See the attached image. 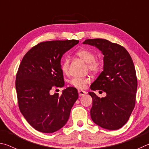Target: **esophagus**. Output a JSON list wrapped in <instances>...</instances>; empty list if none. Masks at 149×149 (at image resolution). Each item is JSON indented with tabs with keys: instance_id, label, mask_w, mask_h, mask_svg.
<instances>
[{
	"instance_id": "34e87169",
	"label": "esophagus",
	"mask_w": 149,
	"mask_h": 149,
	"mask_svg": "<svg viewBox=\"0 0 149 149\" xmlns=\"http://www.w3.org/2000/svg\"><path fill=\"white\" fill-rule=\"evenodd\" d=\"M86 92H85V91H83V90H79V95L80 97H81V96L84 95L85 94H86Z\"/></svg>"
}]
</instances>
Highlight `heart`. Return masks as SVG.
<instances>
[{"instance_id":"obj_1","label":"heart","mask_w":149,"mask_h":149,"mask_svg":"<svg viewBox=\"0 0 149 149\" xmlns=\"http://www.w3.org/2000/svg\"><path fill=\"white\" fill-rule=\"evenodd\" d=\"M75 56L87 63V67L93 74H97L101 70L102 65L100 59H95V53L91 49L86 48H81L75 52ZM70 67V59L69 57H65L61 63L62 71L65 74L69 72ZM91 82L90 77H74L70 80V84L79 89H84L88 84Z\"/></svg>"}]
</instances>
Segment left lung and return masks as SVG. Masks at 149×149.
Segmentation results:
<instances>
[{"mask_svg":"<svg viewBox=\"0 0 149 149\" xmlns=\"http://www.w3.org/2000/svg\"><path fill=\"white\" fill-rule=\"evenodd\" d=\"M83 44L95 46L104 56L103 70L90 88L103 90L107 95L100 98L88 93L93 100L91 118L103 128L118 130L128 120L135 107L137 80L134 62L126 48L105 39H87Z\"/></svg>","mask_w":149,"mask_h":149,"instance_id":"left-lung-1","label":"left lung"}]
</instances>
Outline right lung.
Returning a JSON list of instances; mask_svg holds the SVG:
<instances>
[{"mask_svg": "<svg viewBox=\"0 0 149 149\" xmlns=\"http://www.w3.org/2000/svg\"><path fill=\"white\" fill-rule=\"evenodd\" d=\"M79 42L77 40L42 42L29 49L21 62L15 80L18 105L26 120L38 132H55L69 120L79 97L77 90L68 87L60 96L49 92L54 87L64 86L61 59Z\"/></svg>", "mask_w": 149, "mask_h": 149, "instance_id": "right-lung-1", "label": "right lung"}]
</instances>
